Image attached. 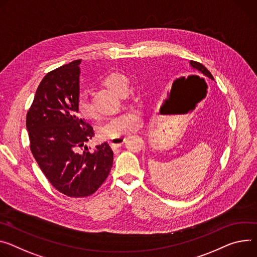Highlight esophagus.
Listing matches in <instances>:
<instances>
[{
	"instance_id": "1",
	"label": "esophagus",
	"mask_w": 257,
	"mask_h": 257,
	"mask_svg": "<svg viewBox=\"0 0 257 257\" xmlns=\"http://www.w3.org/2000/svg\"><path fill=\"white\" fill-rule=\"evenodd\" d=\"M125 142H126V137H123V136L113 137L109 141V145L111 146V148L116 149V148H120Z\"/></svg>"
}]
</instances>
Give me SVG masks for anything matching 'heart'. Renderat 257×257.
I'll return each instance as SVG.
<instances>
[{"mask_svg":"<svg viewBox=\"0 0 257 257\" xmlns=\"http://www.w3.org/2000/svg\"><path fill=\"white\" fill-rule=\"evenodd\" d=\"M103 85L115 94H122L127 88V80L119 75H110L103 79ZM77 111L84 119L93 115L92 107L84 95H80L76 102ZM142 126V113L138 109L131 108L113 114L107 118L100 126L102 135L108 138L120 137L132 133Z\"/></svg>","mask_w":257,"mask_h":257,"instance_id":"heart-1","label":"heart"}]
</instances>
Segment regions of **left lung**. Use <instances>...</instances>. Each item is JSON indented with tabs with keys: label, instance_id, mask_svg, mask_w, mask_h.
Instances as JSON below:
<instances>
[{
	"label": "left lung",
	"instance_id": "left-lung-1",
	"mask_svg": "<svg viewBox=\"0 0 257 257\" xmlns=\"http://www.w3.org/2000/svg\"><path fill=\"white\" fill-rule=\"evenodd\" d=\"M190 65H191L194 69H196L197 72H199L198 74L201 75L202 77L205 76V78H209V79H211V80H214V78H213V76L211 75V73H210L203 64H201V63H199V62H197V61L191 60Z\"/></svg>",
	"mask_w": 257,
	"mask_h": 257
}]
</instances>
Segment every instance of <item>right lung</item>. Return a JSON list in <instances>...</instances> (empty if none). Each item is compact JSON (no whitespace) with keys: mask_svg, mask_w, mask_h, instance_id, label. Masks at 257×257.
<instances>
[{"mask_svg":"<svg viewBox=\"0 0 257 257\" xmlns=\"http://www.w3.org/2000/svg\"><path fill=\"white\" fill-rule=\"evenodd\" d=\"M81 59L48 73L27 114L31 151L54 188L68 197L95 193L109 174L113 153L107 143L89 148L92 126L79 118Z\"/></svg>","mask_w":257,"mask_h":257,"instance_id":"right-lung-1","label":"right lung"}]
</instances>
